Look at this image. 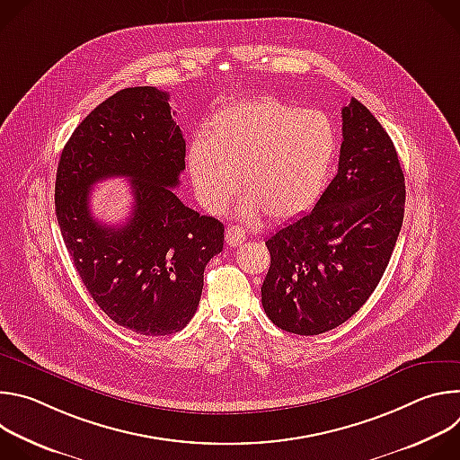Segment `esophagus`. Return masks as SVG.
<instances>
[{
	"label": "esophagus",
	"instance_id": "obj_1",
	"mask_svg": "<svg viewBox=\"0 0 460 460\" xmlns=\"http://www.w3.org/2000/svg\"><path fill=\"white\" fill-rule=\"evenodd\" d=\"M245 240V231L242 227H236V226H231L226 229V242L229 247H236L240 245L242 242Z\"/></svg>",
	"mask_w": 460,
	"mask_h": 460
}]
</instances>
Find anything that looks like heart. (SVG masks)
Instances as JSON below:
<instances>
[{
  "mask_svg": "<svg viewBox=\"0 0 460 460\" xmlns=\"http://www.w3.org/2000/svg\"><path fill=\"white\" fill-rule=\"evenodd\" d=\"M335 156L337 135L323 112L260 98L220 109L206 138L189 146L187 165L209 211H222L240 183L245 217L286 222L314 206Z\"/></svg>",
  "mask_w": 460,
  "mask_h": 460,
  "instance_id": "heart-1",
  "label": "heart"
}]
</instances>
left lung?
Returning <instances> with one entry per match:
<instances>
[{
  "instance_id": "obj_1",
  "label": "left lung",
  "mask_w": 460,
  "mask_h": 460,
  "mask_svg": "<svg viewBox=\"0 0 460 460\" xmlns=\"http://www.w3.org/2000/svg\"><path fill=\"white\" fill-rule=\"evenodd\" d=\"M339 171L313 211L266 240L261 305L280 330L320 335L351 318L378 286L406 204L391 138L358 100L342 109Z\"/></svg>"
}]
</instances>
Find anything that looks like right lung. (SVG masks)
Segmentation results:
<instances>
[{
  "label": "right lung",
  "instance_id": "1",
  "mask_svg": "<svg viewBox=\"0 0 460 460\" xmlns=\"http://www.w3.org/2000/svg\"><path fill=\"white\" fill-rule=\"evenodd\" d=\"M169 94L123 89L100 103L65 144L54 187L56 218L75 268L100 309L127 330L164 337L199 307L204 270L224 249V224L181 204L172 187L185 169V140ZM131 180L134 209L121 226L90 213L94 182Z\"/></svg>",
  "mask_w": 460,
  "mask_h": 460
}]
</instances>
